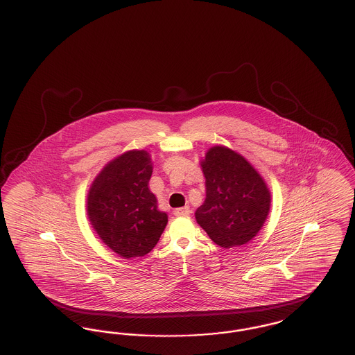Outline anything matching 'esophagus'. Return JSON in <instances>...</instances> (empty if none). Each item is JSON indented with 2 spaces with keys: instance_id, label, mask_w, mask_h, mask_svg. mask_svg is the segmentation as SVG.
<instances>
[{
  "instance_id": "obj_1",
  "label": "esophagus",
  "mask_w": 355,
  "mask_h": 355,
  "mask_svg": "<svg viewBox=\"0 0 355 355\" xmlns=\"http://www.w3.org/2000/svg\"><path fill=\"white\" fill-rule=\"evenodd\" d=\"M173 213L175 217H187L190 214V209H189V206H184V207L174 209Z\"/></svg>"
}]
</instances>
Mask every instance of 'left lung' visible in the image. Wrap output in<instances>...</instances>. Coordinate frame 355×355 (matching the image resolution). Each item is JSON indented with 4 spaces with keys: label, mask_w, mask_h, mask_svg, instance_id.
<instances>
[{
    "label": "left lung",
    "mask_w": 355,
    "mask_h": 355,
    "mask_svg": "<svg viewBox=\"0 0 355 355\" xmlns=\"http://www.w3.org/2000/svg\"><path fill=\"white\" fill-rule=\"evenodd\" d=\"M201 168L206 198L196 211L198 225L223 249L248 243L270 211L265 180L243 155L222 145L206 152Z\"/></svg>",
    "instance_id": "obj_1"
}]
</instances>
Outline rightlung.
I'll use <instances>...</instances> for the list:
<instances>
[{
    "instance_id": "add662e5",
    "label": "right lung",
    "mask_w": 355,
    "mask_h": 355,
    "mask_svg": "<svg viewBox=\"0 0 355 355\" xmlns=\"http://www.w3.org/2000/svg\"><path fill=\"white\" fill-rule=\"evenodd\" d=\"M153 164L146 150H129L109 161L89 187L86 211L102 242L130 259L152 252L168 216L149 189Z\"/></svg>"
}]
</instances>
